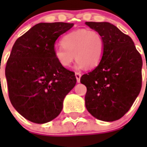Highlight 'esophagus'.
I'll list each match as a JSON object with an SVG mask.
<instances>
[{
    "label": "esophagus",
    "instance_id": "34e87169",
    "mask_svg": "<svg viewBox=\"0 0 147 147\" xmlns=\"http://www.w3.org/2000/svg\"><path fill=\"white\" fill-rule=\"evenodd\" d=\"M75 76H76V80H77V82H80V78H81L82 74L80 73L79 72H76L75 73Z\"/></svg>",
    "mask_w": 147,
    "mask_h": 147
}]
</instances>
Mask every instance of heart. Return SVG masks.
Listing matches in <instances>:
<instances>
[{
  "mask_svg": "<svg viewBox=\"0 0 147 147\" xmlns=\"http://www.w3.org/2000/svg\"><path fill=\"white\" fill-rule=\"evenodd\" d=\"M61 44V46L54 49V55L58 63L64 67L71 66L76 58L77 68L85 66L92 68L99 63L103 54V39L94 31L78 29L71 32L62 37Z\"/></svg>",
  "mask_w": 147,
  "mask_h": 147,
  "instance_id": "heart-1",
  "label": "heart"
}]
</instances>
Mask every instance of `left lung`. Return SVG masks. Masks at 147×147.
<instances>
[{
    "label": "left lung",
    "mask_w": 147,
    "mask_h": 147,
    "mask_svg": "<svg viewBox=\"0 0 147 147\" xmlns=\"http://www.w3.org/2000/svg\"><path fill=\"white\" fill-rule=\"evenodd\" d=\"M85 24L98 32L104 41L103 54L97 67L80 79L87 88L85 106L97 119L119 120L141 91L142 58L131 37L111 23Z\"/></svg>",
    "instance_id": "8db88e82"
}]
</instances>
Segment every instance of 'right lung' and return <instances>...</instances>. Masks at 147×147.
Returning <instances> with one entry per match:
<instances>
[{
  "mask_svg": "<svg viewBox=\"0 0 147 147\" xmlns=\"http://www.w3.org/2000/svg\"><path fill=\"white\" fill-rule=\"evenodd\" d=\"M74 23H40L15 41L5 74L10 102L22 116L36 124L57 117L63 100L76 82L74 72L56 60L54 44Z\"/></svg>",
  "mask_w": 147,
  "mask_h": 147,
  "instance_id": "add662e5",
  "label": "right lung"
}]
</instances>
